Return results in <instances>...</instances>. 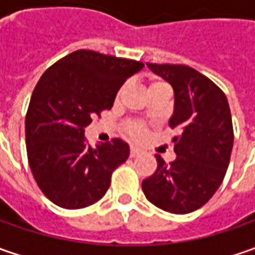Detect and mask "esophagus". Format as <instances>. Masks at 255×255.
Returning a JSON list of instances; mask_svg holds the SVG:
<instances>
[{"mask_svg": "<svg viewBox=\"0 0 255 255\" xmlns=\"http://www.w3.org/2000/svg\"><path fill=\"white\" fill-rule=\"evenodd\" d=\"M142 153V150L139 147H130V157H136Z\"/></svg>", "mask_w": 255, "mask_h": 255, "instance_id": "esophagus-1", "label": "esophagus"}]
</instances>
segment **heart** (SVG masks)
I'll list each match as a JSON object with an SVG mask.
<instances>
[{
	"mask_svg": "<svg viewBox=\"0 0 255 255\" xmlns=\"http://www.w3.org/2000/svg\"><path fill=\"white\" fill-rule=\"evenodd\" d=\"M163 85L166 84H164V82H160V81H153V82H150V85H149V88H147V92L154 89V88L163 86ZM123 89H125V86H122V88L118 91V93H116V99L121 98V95L123 93ZM122 130L128 137H130L133 140H142L143 137L146 136V133H147V128H146V125L143 122H140V121L128 119V121H125V122L122 123Z\"/></svg>",
	"mask_w": 255,
	"mask_h": 255,
	"instance_id": "heart-1",
	"label": "heart"
}]
</instances>
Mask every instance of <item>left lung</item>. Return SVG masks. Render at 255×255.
<instances>
[{"label": "left lung", "mask_w": 255, "mask_h": 255, "mask_svg": "<svg viewBox=\"0 0 255 255\" xmlns=\"http://www.w3.org/2000/svg\"><path fill=\"white\" fill-rule=\"evenodd\" d=\"M174 91L169 125L176 160L169 164L156 154L157 169L142 181L146 199L174 214L200 209L220 187L234 142L227 98L207 76L187 65L147 64Z\"/></svg>", "instance_id": "8db88e82"}]
</instances>
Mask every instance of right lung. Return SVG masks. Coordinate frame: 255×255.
Masks as SVG:
<instances>
[{"mask_svg":"<svg viewBox=\"0 0 255 255\" xmlns=\"http://www.w3.org/2000/svg\"><path fill=\"white\" fill-rule=\"evenodd\" d=\"M143 66L79 49L38 81L25 116L26 154L36 184L56 206L75 210L101 200L113 170L128 160V143L112 139L92 147L85 128L95 115L112 108L125 81Z\"/></svg>","mask_w":255,"mask_h":255,"instance_id":"right-lung-1","label":"right lung"}]
</instances>
